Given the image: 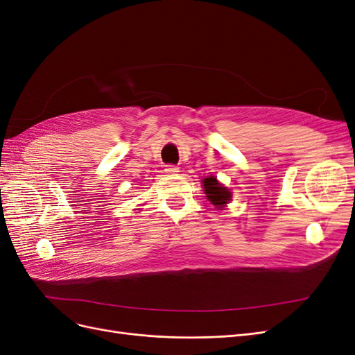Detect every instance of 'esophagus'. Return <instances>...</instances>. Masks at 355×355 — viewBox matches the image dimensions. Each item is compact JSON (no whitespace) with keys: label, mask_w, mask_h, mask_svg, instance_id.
I'll return each mask as SVG.
<instances>
[{"label":"esophagus","mask_w":355,"mask_h":355,"mask_svg":"<svg viewBox=\"0 0 355 355\" xmlns=\"http://www.w3.org/2000/svg\"><path fill=\"white\" fill-rule=\"evenodd\" d=\"M178 171H180V168L175 165H166V168H165L166 174H175V173H178Z\"/></svg>","instance_id":"1"}]
</instances>
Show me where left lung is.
Wrapping results in <instances>:
<instances>
[{
	"mask_svg": "<svg viewBox=\"0 0 355 355\" xmlns=\"http://www.w3.org/2000/svg\"><path fill=\"white\" fill-rule=\"evenodd\" d=\"M203 189H205V193H207V198L212 202V205H215V207L218 208H221L223 205L227 203L232 198V193L228 191V189L220 184V182L214 177L203 180Z\"/></svg>",
	"mask_w": 355,
	"mask_h": 355,
	"instance_id": "8db88e82",
	"label": "left lung"
}]
</instances>
